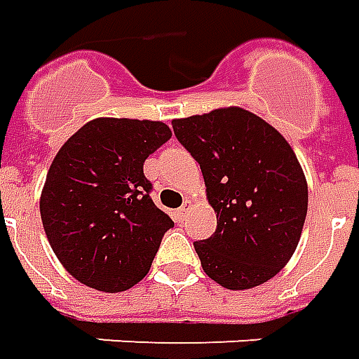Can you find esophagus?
Returning <instances> with one entry per match:
<instances>
[{
  "instance_id": "1",
  "label": "esophagus",
  "mask_w": 359,
  "mask_h": 359,
  "mask_svg": "<svg viewBox=\"0 0 359 359\" xmlns=\"http://www.w3.org/2000/svg\"><path fill=\"white\" fill-rule=\"evenodd\" d=\"M190 208H192V202H190V200H184V204H182L179 210H177V216H179L180 220L184 218V214H187V212H189Z\"/></svg>"
}]
</instances>
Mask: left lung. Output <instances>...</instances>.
I'll list each match as a JSON object with an SVG mask.
<instances>
[{"label": "left lung", "mask_w": 359, "mask_h": 359, "mask_svg": "<svg viewBox=\"0 0 359 359\" xmlns=\"http://www.w3.org/2000/svg\"><path fill=\"white\" fill-rule=\"evenodd\" d=\"M180 145L198 161L216 231L194 241L204 273L243 291L273 279L301 240L309 187L277 129L243 108L172 119Z\"/></svg>", "instance_id": "left-lung-1"}]
</instances>
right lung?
<instances>
[{
	"mask_svg": "<svg viewBox=\"0 0 359 359\" xmlns=\"http://www.w3.org/2000/svg\"><path fill=\"white\" fill-rule=\"evenodd\" d=\"M170 135L163 121L96 118L60 147L41 192V220L76 281L119 292L149 273L175 222L149 196L143 163Z\"/></svg>",
	"mask_w": 359,
	"mask_h": 359,
	"instance_id": "right-lung-1",
	"label": "right lung"
}]
</instances>
